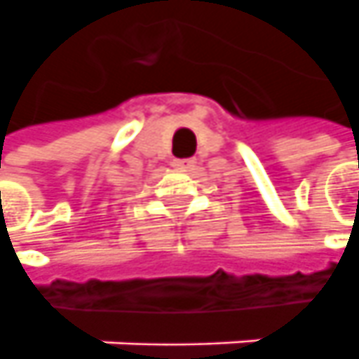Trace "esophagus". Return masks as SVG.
Segmentation results:
<instances>
[{
    "mask_svg": "<svg viewBox=\"0 0 359 359\" xmlns=\"http://www.w3.org/2000/svg\"><path fill=\"white\" fill-rule=\"evenodd\" d=\"M175 170H182V172H189V170H194L197 165L196 158H175L174 162H172Z\"/></svg>",
    "mask_w": 359,
    "mask_h": 359,
    "instance_id": "1",
    "label": "esophagus"
}]
</instances>
